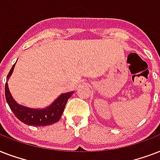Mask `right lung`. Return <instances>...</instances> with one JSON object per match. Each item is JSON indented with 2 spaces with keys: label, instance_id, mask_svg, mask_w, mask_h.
I'll use <instances>...</instances> for the list:
<instances>
[{
  "label": "right lung",
  "instance_id": "add662e5",
  "mask_svg": "<svg viewBox=\"0 0 160 160\" xmlns=\"http://www.w3.org/2000/svg\"><path fill=\"white\" fill-rule=\"evenodd\" d=\"M15 65L16 63L11 67L10 72L7 75V81L13 73ZM7 81L5 86V95L10 109L16 115V118L20 119L22 123L32 126H46L59 121L64 112L68 100L71 97L73 93L75 92L72 91L61 94L53 103H51L49 106L44 109H33L20 105L14 100L9 90Z\"/></svg>",
  "mask_w": 160,
  "mask_h": 160
}]
</instances>
